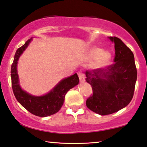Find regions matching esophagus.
<instances>
[{
	"mask_svg": "<svg viewBox=\"0 0 147 147\" xmlns=\"http://www.w3.org/2000/svg\"><path fill=\"white\" fill-rule=\"evenodd\" d=\"M78 76H79V80L81 82H84L85 81V75H84V73L82 71H79L78 72Z\"/></svg>",
	"mask_w": 147,
	"mask_h": 147,
	"instance_id": "34e87169",
	"label": "esophagus"
}]
</instances>
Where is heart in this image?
<instances>
[{
	"label": "heart",
	"mask_w": 147,
	"mask_h": 147,
	"mask_svg": "<svg viewBox=\"0 0 147 147\" xmlns=\"http://www.w3.org/2000/svg\"><path fill=\"white\" fill-rule=\"evenodd\" d=\"M89 56L92 59H99V63L101 65H104L108 62L109 58H110V54L108 52H104L102 49L98 48H93L89 51Z\"/></svg>",
	"instance_id": "obj_1"
}]
</instances>
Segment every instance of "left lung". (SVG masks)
I'll return each mask as SVG.
<instances>
[{"mask_svg":"<svg viewBox=\"0 0 147 147\" xmlns=\"http://www.w3.org/2000/svg\"><path fill=\"white\" fill-rule=\"evenodd\" d=\"M109 39L114 42V63L105 69L85 72L86 81L93 89V95L88 97L86 105L101 116L116 112L130 103L137 79L132 51L117 37H109Z\"/></svg>","mask_w":147,"mask_h":147,"instance_id":"8db88e82","label":"left lung"}]
</instances>
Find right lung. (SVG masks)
<instances>
[{"label":"right lung","instance_id":"right-lung-1","mask_svg":"<svg viewBox=\"0 0 147 147\" xmlns=\"http://www.w3.org/2000/svg\"><path fill=\"white\" fill-rule=\"evenodd\" d=\"M31 40V38L27 40L15 52L14 60L11 68L13 91L17 100L27 111L35 116L46 117L53 115L60 110L63 105L66 93L79 84V79L77 74L75 73L70 77L62 80L50 93L44 96H33L23 91L19 84L17 64L19 58L26 49Z\"/></svg>","mask_w":147,"mask_h":147}]
</instances>
